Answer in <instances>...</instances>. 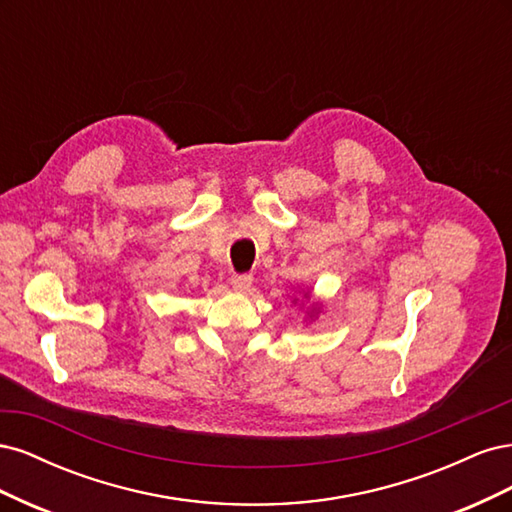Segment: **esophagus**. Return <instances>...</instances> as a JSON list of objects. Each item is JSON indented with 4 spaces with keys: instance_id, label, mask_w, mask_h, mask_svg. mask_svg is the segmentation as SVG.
<instances>
[{
    "instance_id": "34e87169",
    "label": "esophagus",
    "mask_w": 512,
    "mask_h": 512,
    "mask_svg": "<svg viewBox=\"0 0 512 512\" xmlns=\"http://www.w3.org/2000/svg\"><path fill=\"white\" fill-rule=\"evenodd\" d=\"M252 282H254V277L250 275V273H239V275H232V280H230V284L235 286L237 290H250L252 288Z\"/></svg>"
}]
</instances>
